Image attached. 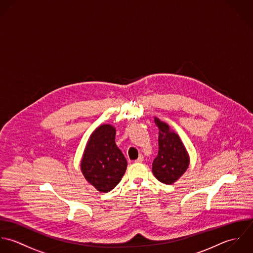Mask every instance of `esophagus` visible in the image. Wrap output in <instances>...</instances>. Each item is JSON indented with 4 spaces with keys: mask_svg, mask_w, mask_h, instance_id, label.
I'll return each instance as SVG.
<instances>
[{
    "mask_svg": "<svg viewBox=\"0 0 253 253\" xmlns=\"http://www.w3.org/2000/svg\"><path fill=\"white\" fill-rule=\"evenodd\" d=\"M144 161V155H140L136 160H135V162H137V163H142Z\"/></svg>",
    "mask_w": 253,
    "mask_h": 253,
    "instance_id": "obj_1",
    "label": "esophagus"
}]
</instances>
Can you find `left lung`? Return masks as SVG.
<instances>
[{
	"mask_svg": "<svg viewBox=\"0 0 253 253\" xmlns=\"http://www.w3.org/2000/svg\"><path fill=\"white\" fill-rule=\"evenodd\" d=\"M158 127V153L152 162V173L163 184L176 182L189 167V155L179 136L169 126L154 118Z\"/></svg>",
	"mask_w": 253,
	"mask_h": 253,
	"instance_id": "1",
	"label": "left lung"
}]
</instances>
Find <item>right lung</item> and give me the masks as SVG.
<instances>
[{
  "label": "right lung",
  "mask_w": 253,
  "mask_h": 253,
  "mask_svg": "<svg viewBox=\"0 0 253 253\" xmlns=\"http://www.w3.org/2000/svg\"><path fill=\"white\" fill-rule=\"evenodd\" d=\"M126 167V158L115 144V128L101 125L92 134L84 153V177L98 191L108 193L121 181Z\"/></svg>",
  "instance_id": "obj_1"
}]
</instances>
